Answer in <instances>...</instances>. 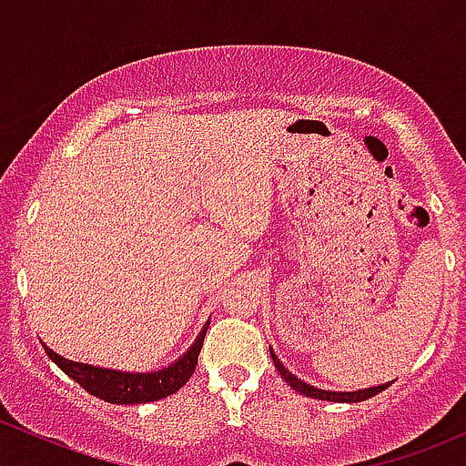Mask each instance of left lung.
Listing matches in <instances>:
<instances>
[{"label": "left lung", "instance_id": "8db88e82", "mask_svg": "<svg viewBox=\"0 0 466 466\" xmlns=\"http://www.w3.org/2000/svg\"><path fill=\"white\" fill-rule=\"evenodd\" d=\"M270 359L272 363H275L277 372L281 374V379L286 380V383L290 385V388L298 390L299 394H304V397H311V399H322V401H336V403H359V401H365V399L374 397V394L383 392L388 385H377V388H368V390H359V392H327V390H320L316 388V385H309L304 383V380H299L298 377H293V374L289 372V370L281 365V360L277 359L275 351L270 350Z\"/></svg>", "mask_w": 466, "mask_h": 466}]
</instances>
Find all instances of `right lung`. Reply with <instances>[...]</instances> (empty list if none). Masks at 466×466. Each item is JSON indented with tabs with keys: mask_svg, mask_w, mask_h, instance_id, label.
I'll list each match as a JSON object with an SVG mask.
<instances>
[{
	"mask_svg": "<svg viewBox=\"0 0 466 466\" xmlns=\"http://www.w3.org/2000/svg\"><path fill=\"white\" fill-rule=\"evenodd\" d=\"M207 329H203L198 340L191 345V350L176 360L168 368L159 370V372H146V374H130V372H116V370H103L94 368V365L76 363V360H67L63 356L56 354L54 350L45 345V351L49 359L67 374L69 379L76 380L83 390L94 397L103 399L107 403H148L159 401V399L168 397V394L177 392L187 380L194 374L196 363H198V354L203 350Z\"/></svg>",
	"mask_w": 466,
	"mask_h": 466,
	"instance_id": "1",
	"label": "right lung"
}]
</instances>
